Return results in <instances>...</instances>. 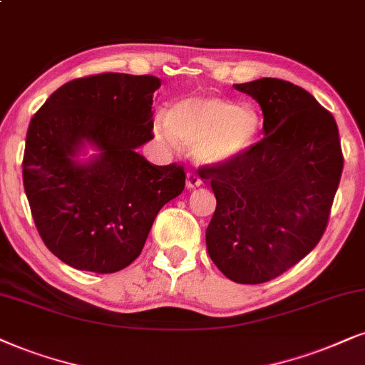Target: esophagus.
Wrapping results in <instances>:
<instances>
[{
    "label": "esophagus",
    "mask_w": 365,
    "mask_h": 365,
    "mask_svg": "<svg viewBox=\"0 0 365 365\" xmlns=\"http://www.w3.org/2000/svg\"><path fill=\"white\" fill-rule=\"evenodd\" d=\"M202 185V178L198 177V173H195V172H188L187 173V188H197V187H200Z\"/></svg>",
    "instance_id": "34e87169"
}]
</instances>
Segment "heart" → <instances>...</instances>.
<instances>
[{
    "mask_svg": "<svg viewBox=\"0 0 365 365\" xmlns=\"http://www.w3.org/2000/svg\"><path fill=\"white\" fill-rule=\"evenodd\" d=\"M155 136L165 148L177 150L180 141L193 146L198 163L219 165L247 153L259 140L262 123L251 108L215 96H190L173 104L167 114H156Z\"/></svg>",
    "mask_w": 365,
    "mask_h": 365,
    "instance_id": "b5f03b06",
    "label": "heart"
}]
</instances>
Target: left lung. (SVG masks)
<instances>
[{
  "label": "left lung",
  "mask_w": 365,
  "mask_h": 365,
  "mask_svg": "<svg viewBox=\"0 0 365 365\" xmlns=\"http://www.w3.org/2000/svg\"><path fill=\"white\" fill-rule=\"evenodd\" d=\"M234 87L261 106L264 138L239 158L202 168L217 198L205 241L229 279L259 284L324 236L344 155L334 116L310 92L271 77Z\"/></svg>",
  "instance_id": "left-lung-1"
}]
</instances>
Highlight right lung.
Segmentation results:
<instances>
[{
  "label": "right lung",
  "instance_id": "add662e5",
  "mask_svg": "<svg viewBox=\"0 0 365 365\" xmlns=\"http://www.w3.org/2000/svg\"><path fill=\"white\" fill-rule=\"evenodd\" d=\"M153 76L106 72L58 87L31 118L23 185L36 230L66 264L116 273L141 255L161 207L185 188L177 163L151 165L136 148L153 140ZM91 142L100 150L81 164Z\"/></svg>",
  "mask_w": 365,
  "mask_h": 365
}]
</instances>
